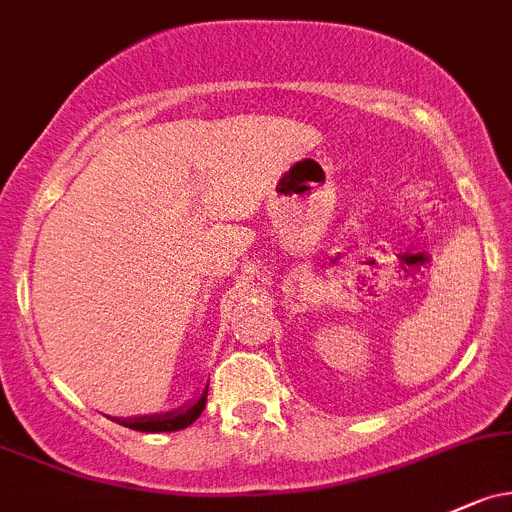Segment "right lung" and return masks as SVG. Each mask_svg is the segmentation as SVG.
<instances>
[{"mask_svg": "<svg viewBox=\"0 0 512 512\" xmlns=\"http://www.w3.org/2000/svg\"><path fill=\"white\" fill-rule=\"evenodd\" d=\"M210 386V383H207ZM207 386L197 395L195 400L178 410L168 412H156V415H141V417H114L119 425L129 427V430L136 432H178L185 430V427L192 425V422L200 417V412L205 410L207 405Z\"/></svg>", "mask_w": 512, "mask_h": 512, "instance_id": "add662e5", "label": "right lung"}]
</instances>
